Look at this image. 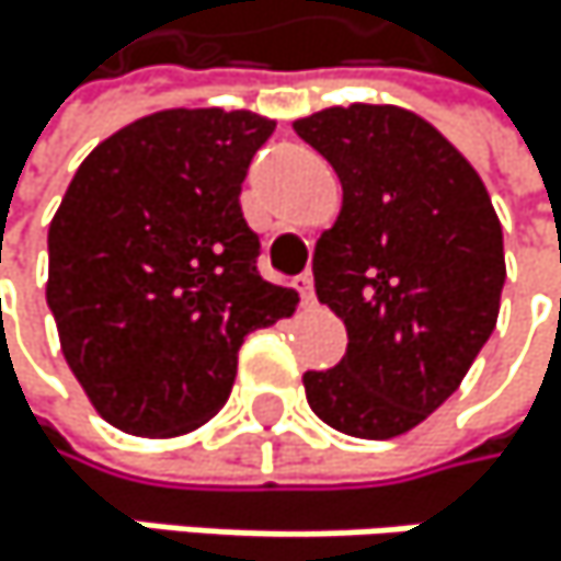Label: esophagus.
<instances>
[{
    "label": "esophagus",
    "instance_id": "obj_1",
    "mask_svg": "<svg viewBox=\"0 0 561 561\" xmlns=\"http://www.w3.org/2000/svg\"><path fill=\"white\" fill-rule=\"evenodd\" d=\"M296 293H299V299L309 306L312 299H316V286H312V272H302V275H296Z\"/></svg>",
    "mask_w": 561,
    "mask_h": 561
}]
</instances>
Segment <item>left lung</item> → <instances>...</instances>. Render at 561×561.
I'll list each match as a JSON object with an SVG mask.
<instances>
[{"label":"left lung","mask_w":561,"mask_h":561,"mask_svg":"<svg viewBox=\"0 0 561 561\" xmlns=\"http://www.w3.org/2000/svg\"><path fill=\"white\" fill-rule=\"evenodd\" d=\"M293 129L342 182L312 275L348 345L302 376L306 399L345 435H402L459 389L495 329L502 226L476 169L415 112L358 102Z\"/></svg>","instance_id":"obj_1"}]
</instances>
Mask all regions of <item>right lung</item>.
<instances>
[{
    "instance_id": "1",
    "label": "right lung",
    "mask_w": 561,
    "mask_h": 561,
    "mask_svg": "<svg viewBox=\"0 0 561 561\" xmlns=\"http://www.w3.org/2000/svg\"><path fill=\"white\" fill-rule=\"evenodd\" d=\"M272 118L169 108L118 129L72 175L49 226V286L62 355L95 412L165 438L229 399L249 332L299 296L259 275L239 192Z\"/></svg>"
}]
</instances>
